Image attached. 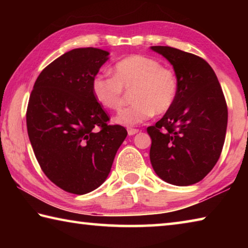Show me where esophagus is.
I'll use <instances>...</instances> for the list:
<instances>
[{
  "label": "esophagus",
  "instance_id": "esophagus-1",
  "mask_svg": "<svg viewBox=\"0 0 248 248\" xmlns=\"http://www.w3.org/2000/svg\"><path fill=\"white\" fill-rule=\"evenodd\" d=\"M139 132V129H136V128H128V133L129 136H133V134H136Z\"/></svg>",
  "mask_w": 248,
  "mask_h": 248
}]
</instances>
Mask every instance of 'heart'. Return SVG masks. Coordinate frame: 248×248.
Returning a JSON list of instances; mask_svg holds the SVG:
<instances>
[{
	"instance_id": "1",
	"label": "heart",
	"mask_w": 248,
	"mask_h": 248,
	"mask_svg": "<svg viewBox=\"0 0 248 248\" xmlns=\"http://www.w3.org/2000/svg\"><path fill=\"white\" fill-rule=\"evenodd\" d=\"M114 75L98 73L92 79V93L99 105L118 110L125 91H131L134 102L116 116L117 124L136 125L155 115L170 111L179 94V78L175 71L162 65L157 59L132 54L117 61Z\"/></svg>"
}]
</instances>
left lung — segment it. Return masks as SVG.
Returning <instances> with one entry per match:
<instances>
[{"instance_id": "obj_1", "label": "left lung", "mask_w": 248, "mask_h": 248, "mask_svg": "<svg viewBox=\"0 0 248 248\" xmlns=\"http://www.w3.org/2000/svg\"><path fill=\"white\" fill-rule=\"evenodd\" d=\"M174 66L179 94L170 111L148 127L150 159L159 177L176 186L202 180L217 164L228 127V105L211 66L182 50L153 46Z\"/></svg>"}]
</instances>
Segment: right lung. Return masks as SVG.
<instances>
[{
	"label": "right lung",
	"instance_id": "1",
	"mask_svg": "<svg viewBox=\"0 0 248 248\" xmlns=\"http://www.w3.org/2000/svg\"><path fill=\"white\" fill-rule=\"evenodd\" d=\"M108 52L78 48L41 71L29 96L26 124L45 175L66 192L84 195L99 187L127 137L92 93V79Z\"/></svg>",
	"mask_w": 248,
	"mask_h": 248
}]
</instances>
